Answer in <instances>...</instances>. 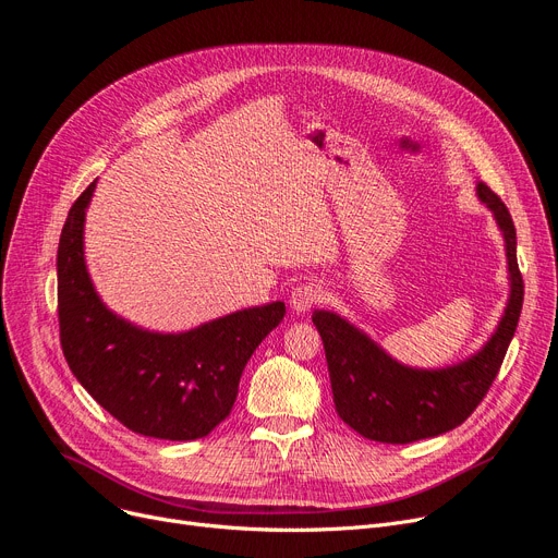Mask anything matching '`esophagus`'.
<instances>
[{
    "label": "esophagus",
    "mask_w": 558,
    "mask_h": 558,
    "mask_svg": "<svg viewBox=\"0 0 558 558\" xmlns=\"http://www.w3.org/2000/svg\"><path fill=\"white\" fill-rule=\"evenodd\" d=\"M322 287L317 282H301L292 289V296H289V307L296 314H305L312 305L322 301Z\"/></svg>",
    "instance_id": "esophagus-1"
}]
</instances>
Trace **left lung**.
<instances>
[{"instance_id":"1","label":"left lung","mask_w":558,"mask_h":558,"mask_svg":"<svg viewBox=\"0 0 558 558\" xmlns=\"http://www.w3.org/2000/svg\"><path fill=\"white\" fill-rule=\"evenodd\" d=\"M476 196L493 211L504 234L511 292L495 332L474 355L442 369L408 367L339 314L328 310L312 314L324 339L337 415L362 438L387 445L435 438L463 424L497 378L518 328L524 282L511 214L488 184L476 182Z\"/></svg>"}]
</instances>
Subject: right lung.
Returning a JSON list of instances; mask_svg holds the SVG:
<instances>
[{
  "instance_id": "right-lung-1",
  "label": "right lung",
  "mask_w": 558,
  "mask_h": 558,
  "mask_svg": "<svg viewBox=\"0 0 558 558\" xmlns=\"http://www.w3.org/2000/svg\"><path fill=\"white\" fill-rule=\"evenodd\" d=\"M95 182L70 207L59 239V330L70 372L109 415L148 438H205L234 405L253 351L284 317V303L239 310L184 332L145 330L111 312L84 259Z\"/></svg>"
}]
</instances>
